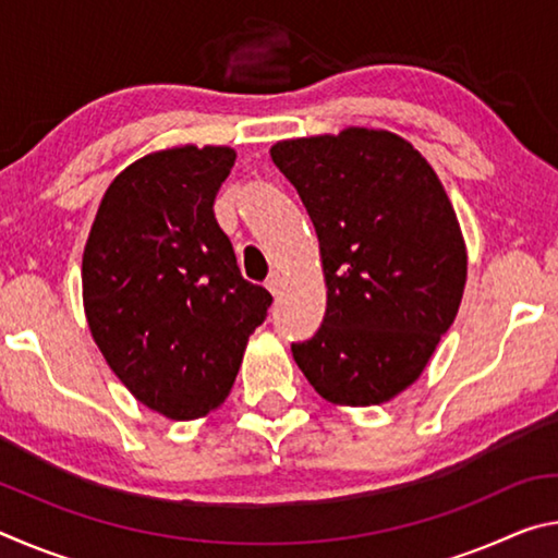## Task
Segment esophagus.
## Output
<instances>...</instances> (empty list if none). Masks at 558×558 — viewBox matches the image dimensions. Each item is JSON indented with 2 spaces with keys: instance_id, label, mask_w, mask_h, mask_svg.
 I'll return each instance as SVG.
<instances>
[{
  "instance_id": "esophagus-1",
  "label": "esophagus",
  "mask_w": 558,
  "mask_h": 558,
  "mask_svg": "<svg viewBox=\"0 0 558 558\" xmlns=\"http://www.w3.org/2000/svg\"><path fill=\"white\" fill-rule=\"evenodd\" d=\"M266 288L270 290V295L272 298H278L280 295V288H282V280H280V276L278 272H272V276L266 280Z\"/></svg>"
}]
</instances>
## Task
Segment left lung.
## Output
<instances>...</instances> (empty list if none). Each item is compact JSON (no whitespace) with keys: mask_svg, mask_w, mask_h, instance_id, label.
Returning a JSON list of instances; mask_svg holds the SVG:
<instances>
[{"mask_svg":"<svg viewBox=\"0 0 558 558\" xmlns=\"http://www.w3.org/2000/svg\"><path fill=\"white\" fill-rule=\"evenodd\" d=\"M270 157L313 219L327 282L323 325L292 356L327 401H389L426 369L465 290V241L446 189L386 130L282 140Z\"/></svg>","mask_w":558,"mask_h":558,"instance_id":"obj_1","label":"left lung"}]
</instances>
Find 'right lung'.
I'll list each match as a JSON object with an SVG mask.
<instances>
[{
	"mask_svg": "<svg viewBox=\"0 0 558 558\" xmlns=\"http://www.w3.org/2000/svg\"><path fill=\"white\" fill-rule=\"evenodd\" d=\"M231 147H172L112 179L83 251V307L118 379L192 421L226 401L270 292L243 280L214 199Z\"/></svg>",
	"mask_w": 558,
	"mask_h": 558,
	"instance_id": "obj_1",
	"label": "right lung"
}]
</instances>
